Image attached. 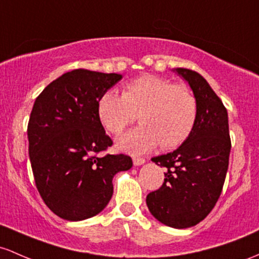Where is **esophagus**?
<instances>
[{
    "mask_svg": "<svg viewBox=\"0 0 259 259\" xmlns=\"http://www.w3.org/2000/svg\"><path fill=\"white\" fill-rule=\"evenodd\" d=\"M133 163H134V166H141V164L145 163V160L141 157H134L133 158Z\"/></svg>",
    "mask_w": 259,
    "mask_h": 259,
    "instance_id": "obj_1",
    "label": "esophagus"
}]
</instances>
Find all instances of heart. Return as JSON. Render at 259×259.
Instances as JSON below:
<instances>
[{
  "label": "heart",
  "instance_id": "1",
  "mask_svg": "<svg viewBox=\"0 0 259 259\" xmlns=\"http://www.w3.org/2000/svg\"><path fill=\"white\" fill-rule=\"evenodd\" d=\"M98 118L110 134L118 135L135 120L141 125L116 140V147L145 153L160 146L173 149L188 138L198 114L195 96L188 87L169 79L144 75L127 82L123 95L107 91L98 99Z\"/></svg>",
  "mask_w": 259,
  "mask_h": 259
}]
</instances>
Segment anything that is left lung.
Returning a JSON list of instances; mask_svg holds the SVG:
<instances>
[{
    "mask_svg": "<svg viewBox=\"0 0 259 259\" xmlns=\"http://www.w3.org/2000/svg\"><path fill=\"white\" fill-rule=\"evenodd\" d=\"M188 82L198 104L194 127L178 149L151 158L166 167L160 189L146 197L152 217L163 225L187 229L204 220L225 182L231 141L227 110L205 78L195 71L173 69Z\"/></svg>",
    "mask_w": 259,
    "mask_h": 259,
    "instance_id": "left-lung-1",
    "label": "left lung"
}]
</instances>
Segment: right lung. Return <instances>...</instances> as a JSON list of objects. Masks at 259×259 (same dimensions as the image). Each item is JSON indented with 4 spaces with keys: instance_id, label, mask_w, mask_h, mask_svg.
<instances>
[{
    "instance_id": "1",
    "label": "right lung",
    "mask_w": 259,
    "mask_h": 259,
    "mask_svg": "<svg viewBox=\"0 0 259 259\" xmlns=\"http://www.w3.org/2000/svg\"><path fill=\"white\" fill-rule=\"evenodd\" d=\"M121 78L72 70L34 102L28 124L34 180L48 208L65 220L99 214L113 195V177L133 167L129 156H97L112 145L98 118V99Z\"/></svg>"
}]
</instances>
